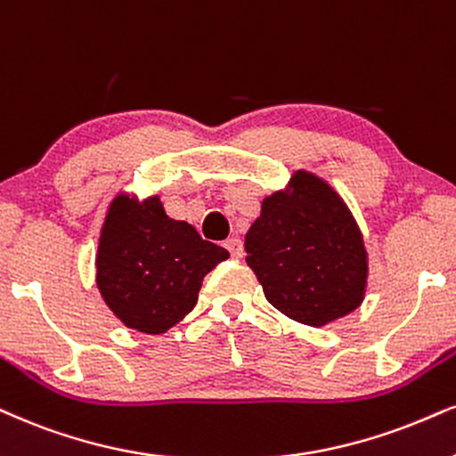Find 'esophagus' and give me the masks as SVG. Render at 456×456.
<instances>
[{"instance_id": "esophagus-1", "label": "esophagus", "mask_w": 456, "mask_h": 456, "mask_svg": "<svg viewBox=\"0 0 456 456\" xmlns=\"http://www.w3.org/2000/svg\"><path fill=\"white\" fill-rule=\"evenodd\" d=\"M224 247H226L232 257H243V240H240L239 237L228 239L226 243H224Z\"/></svg>"}]
</instances>
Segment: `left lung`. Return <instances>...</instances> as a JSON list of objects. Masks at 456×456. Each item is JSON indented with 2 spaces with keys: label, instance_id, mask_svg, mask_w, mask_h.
<instances>
[{
  "label": "left lung",
  "instance_id": "left-lung-1",
  "mask_svg": "<svg viewBox=\"0 0 456 456\" xmlns=\"http://www.w3.org/2000/svg\"><path fill=\"white\" fill-rule=\"evenodd\" d=\"M245 251L266 300L297 323L322 328L363 302V234L340 194L313 173L296 171L262 200Z\"/></svg>",
  "mask_w": 456,
  "mask_h": 456
}]
</instances>
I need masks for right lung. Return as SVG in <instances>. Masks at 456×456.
Here are the masks:
<instances>
[{
  "label": "right lung",
  "instance_id": "right-lung-1",
  "mask_svg": "<svg viewBox=\"0 0 456 456\" xmlns=\"http://www.w3.org/2000/svg\"><path fill=\"white\" fill-rule=\"evenodd\" d=\"M188 222L168 217L159 196L111 200L97 249V288L126 328L165 334L192 311L207 273L228 260Z\"/></svg>",
  "mask_w": 456,
  "mask_h": 456
}]
</instances>
